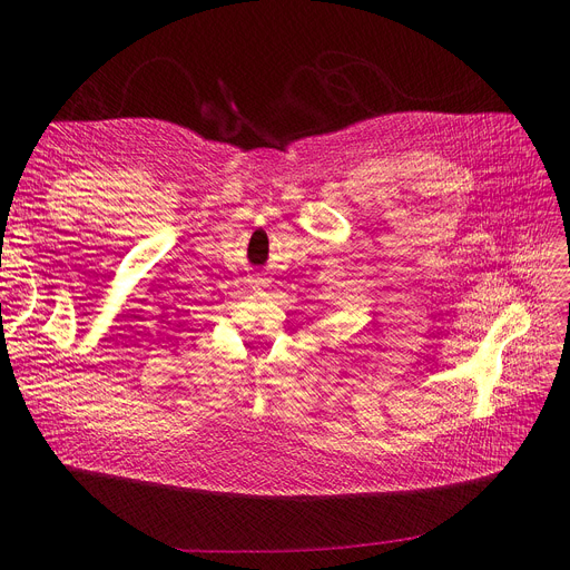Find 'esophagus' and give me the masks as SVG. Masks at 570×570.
I'll return each instance as SVG.
<instances>
[{
    "label": "esophagus",
    "instance_id": "esophagus-1",
    "mask_svg": "<svg viewBox=\"0 0 570 570\" xmlns=\"http://www.w3.org/2000/svg\"><path fill=\"white\" fill-rule=\"evenodd\" d=\"M254 286H256V288H258V286H261V282H256V284H254Z\"/></svg>",
    "mask_w": 570,
    "mask_h": 570
}]
</instances>
